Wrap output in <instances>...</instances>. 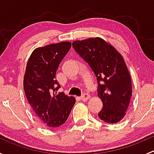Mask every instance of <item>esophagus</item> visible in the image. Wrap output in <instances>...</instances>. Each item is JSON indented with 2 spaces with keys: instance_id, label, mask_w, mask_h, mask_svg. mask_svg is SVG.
Here are the masks:
<instances>
[{
  "instance_id": "34e87169",
  "label": "esophagus",
  "mask_w": 154,
  "mask_h": 154,
  "mask_svg": "<svg viewBox=\"0 0 154 154\" xmlns=\"http://www.w3.org/2000/svg\"><path fill=\"white\" fill-rule=\"evenodd\" d=\"M89 98H90V94H88V93H83V95L80 97V99H81L83 101H86V100Z\"/></svg>"
}]
</instances>
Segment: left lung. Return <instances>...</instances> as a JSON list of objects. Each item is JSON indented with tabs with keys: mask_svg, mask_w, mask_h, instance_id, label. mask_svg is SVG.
<instances>
[{
	"mask_svg": "<svg viewBox=\"0 0 154 154\" xmlns=\"http://www.w3.org/2000/svg\"><path fill=\"white\" fill-rule=\"evenodd\" d=\"M72 46L97 77V96L103 102L100 119L110 124L120 122L132 97L131 78L122 56L98 37L74 41Z\"/></svg>",
	"mask_w": 154,
	"mask_h": 154,
	"instance_id": "left-lung-1",
	"label": "left lung"
}]
</instances>
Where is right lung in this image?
I'll return each mask as SVG.
<instances>
[{
    "instance_id": "add662e5",
    "label": "right lung",
    "mask_w": 154,
    "mask_h": 154,
    "mask_svg": "<svg viewBox=\"0 0 154 154\" xmlns=\"http://www.w3.org/2000/svg\"><path fill=\"white\" fill-rule=\"evenodd\" d=\"M71 47V42H63L36 48L26 67V97L35 116L49 128L63 125L76 101L72 96L57 92L60 85L56 80V72Z\"/></svg>"
}]
</instances>
